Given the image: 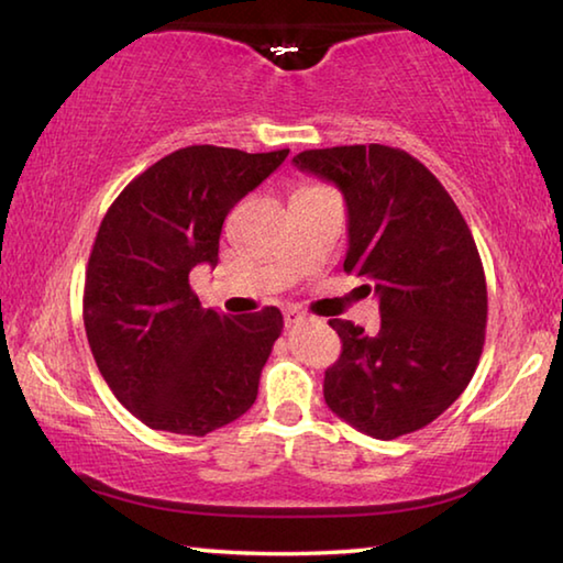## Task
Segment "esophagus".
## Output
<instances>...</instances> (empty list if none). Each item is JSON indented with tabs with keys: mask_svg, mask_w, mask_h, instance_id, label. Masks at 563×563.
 I'll return each mask as SVG.
<instances>
[{
	"mask_svg": "<svg viewBox=\"0 0 563 563\" xmlns=\"http://www.w3.org/2000/svg\"><path fill=\"white\" fill-rule=\"evenodd\" d=\"M283 320H285V325H298V322H302L305 320V316L300 310H295V308H288L283 312Z\"/></svg>",
	"mask_w": 563,
	"mask_h": 563,
	"instance_id": "34e87169",
	"label": "esophagus"
}]
</instances>
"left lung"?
I'll return each instance as SVG.
<instances>
[{"label":"left lung","mask_w":563,"mask_h":563,"mask_svg":"<svg viewBox=\"0 0 563 563\" xmlns=\"http://www.w3.org/2000/svg\"><path fill=\"white\" fill-rule=\"evenodd\" d=\"M347 203L345 273L379 298V330L330 320L342 352L325 369L328 407L375 440L434 422L470 385L484 347L487 280L460 208L402 148L332 146L292 158Z\"/></svg>","instance_id":"8db88e82"}]
</instances>
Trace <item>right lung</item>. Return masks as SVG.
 <instances>
[{
    "label": "right lung",
    "mask_w": 563,
    "mask_h": 563,
    "mask_svg": "<svg viewBox=\"0 0 563 563\" xmlns=\"http://www.w3.org/2000/svg\"><path fill=\"white\" fill-rule=\"evenodd\" d=\"M288 154L178 148L133 178L103 216L84 283V328L111 393L151 430L203 437L258 397L280 310H203L188 275L201 263L216 268L225 216Z\"/></svg>",
    "instance_id": "obj_1"
}]
</instances>
